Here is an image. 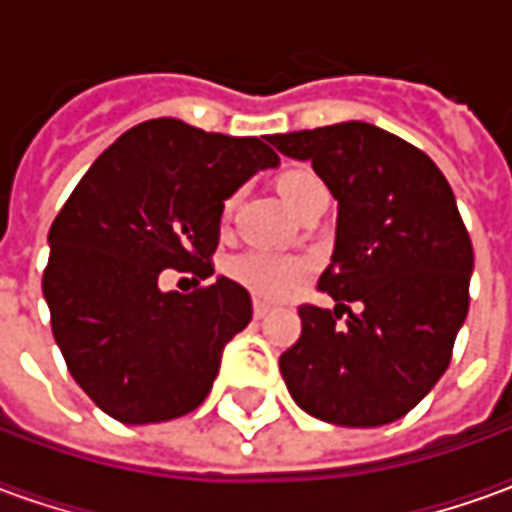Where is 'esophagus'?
Listing matches in <instances>:
<instances>
[{
    "label": "esophagus",
    "instance_id": "obj_1",
    "mask_svg": "<svg viewBox=\"0 0 512 512\" xmlns=\"http://www.w3.org/2000/svg\"><path fill=\"white\" fill-rule=\"evenodd\" d=\"M252 312H255V318L260 321V318H266L268 312H271V304H268V301H263V299H255V301H252Z\"/></svg>",
    "mask_w": 512,
    "mask_h": 512
}]
</instances>
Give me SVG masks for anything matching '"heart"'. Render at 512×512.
I'll use <instances>...</instances> for the list:
<instances>
[{"mask_svg": "<svg viewBox=\"0 0 512 512\" xmlns=\"http://www.w3.org/2000/svg\"><path fill=\"white\" fill-rule=\"evenodd\" d=\"M279 194L288 202L293 213L299 211L301 205L312 200L315 194H326V186L321 183L318 175L296 169V172H285L279 178ZM233 202H227L224 213L230 211ZM227 274L233 282L249 293H257L263 299H288L293 293H299L312 274V260L301 255H285V252H263V249H252L244 255H235L227 263Z\"/></svg>", "mask_w": 512, "mask_h": 512, "instance_id": "heart-1", "label": "heart"}]
</instances>
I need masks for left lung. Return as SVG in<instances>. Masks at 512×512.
<instances>
[{"mask_svg":"<svg viewBox=\"0 0 512 512\" xmlns=\"http://www.w3.org/2000/svg\"><path fill=\"white\" fill-rule=\"evenodd\" d=\"M268 142L312 161L337 200L332 263L318 279L337 307H299V343L279 356L290 397L332 425H389L444 376L469 312L474 252L455 194L422 150L370 123Z\"/></svg>","mask_w":512,"mask_h":512,"instance_id":"obj_1","label":"left lung"}]
</instances>
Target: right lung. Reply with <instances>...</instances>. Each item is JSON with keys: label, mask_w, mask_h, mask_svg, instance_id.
<instances>
[{"label": "right lung", "mask_w": 512, "mask_h": 512, "mask_svg": "<svg viewBox=\"0 0 512 512\" xmlns=\"http://www.w3.org/2000/svg\"><path fill=\"white\" fill-rule=\"evenodd\" d=\"M263 139L175 117L139 123L95 158L51 224V332L73 381L117 422L194 411L224 345L252 321V299L233 279L178 293L158 277L164 268L211 277L224 200L279 164Z\"/></svg>", "instance_id": "1"}]
</instances>
